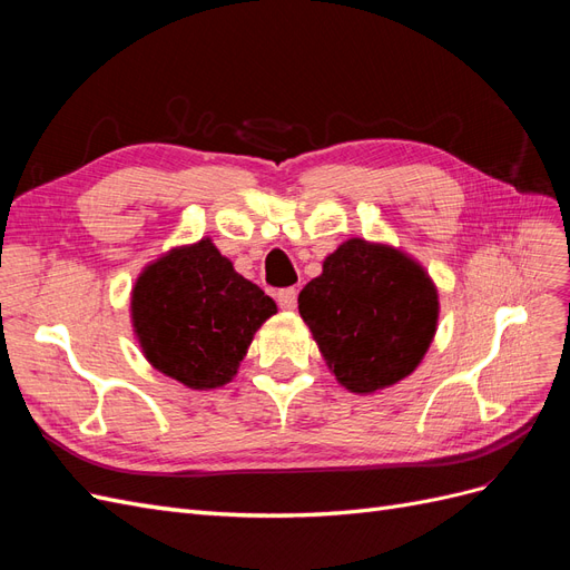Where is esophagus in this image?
<instances>
[{
	"mask_svg": "<svg viewBox=\"0 0 570 570\" xmlns=\"http://www.w3.org/2000/svg\"><path fill=\"white\" fill-rule=\"evenodd\" d=\"M275 299H278L283 312H295V308H297V289L295 287H283V289H278Z\"/></svg>",
	"mask_w": 570,
	"mask_h": 570,
	"instance_id": "esophagus-1",
	"label": "esophagus"
}]
</instances>
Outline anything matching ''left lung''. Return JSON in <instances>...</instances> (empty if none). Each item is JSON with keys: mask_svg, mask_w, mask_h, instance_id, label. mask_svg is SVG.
<instances>
[{"mask_svg": "<svg viewBox=\"0 0 570 570\" xmlns=\"http://www.w3.org/2000/svg\"><path fill=\"white\" fill-rule=\"evenodd\" d=\"M299 314L337 383L356 394L413 373L438 327V289L404 252L352 237L299 292Z\"/></svg>", "mask_w": 570, "mask_h": 570, "instance_id": "left-lung-1", "label": "left lung"}]
</instances>
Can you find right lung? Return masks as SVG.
Here are the masks:
<instances>
[{"instance_id":"1","label":"right lung","mask_w":570,"mask_h":570,"mask_svg":"<svg viewBox=\"0 0 570 570\" xmlns=\"http://www.w3.org/2000/svg\"><path fill=\"white\" fill-rule=\"evenodd\" d=\"M130 312L154 368L193 390H212L233 381L254 333L278 308L204 237L140 273Z\"/></svg>"}]
</instances>
